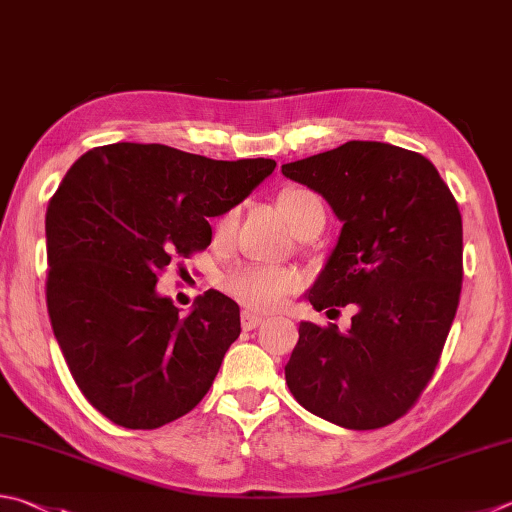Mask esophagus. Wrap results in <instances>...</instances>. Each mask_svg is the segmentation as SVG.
Returning a JSON list of instances; mask_svg holds the SVG:
<instances>
[{
    "label": "esophagus",
    "mask_w": 512,
    "mask_h": 512,
    "mask_svg": "<svg viewBox=\"0 0 512 512\" xmlns=\"http://www.w3.org/2000/svg\"><path fill=\"white\" fill-rule=\"evenodd\" d=\"M260 323H263V316H260V314H254V312H249V310H245L243 314H240V325H243L245 332L256 330Z\"/></svg>",
    "instance_id": "obj_1"
}]
</instances>
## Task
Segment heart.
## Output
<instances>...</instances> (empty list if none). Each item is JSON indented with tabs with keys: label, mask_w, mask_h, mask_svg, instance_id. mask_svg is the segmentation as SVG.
Wrapping results in <instances>:
<instances>
[{
	"label": "heart",
	"mask_w": 512,
	"mask_h": 512,
	"mask_svg": "<svg viewBox=\"0 0 512 512\" xmlns=\"http://www.w3.org/2000/svg\"><path fill=\"white\" fill-rule=\"evenodd\" d=\"M287 225L301 238L305 231L323 229L325 225V207L310 189H285L278 196ZM236 225V209L225 211L216 220V234L227 236ZM227 292L238 298L240 303L254 310H274L285 301L289 292L301 285V276L294 269L285 267H267V265H243L229 272L223 281Z\"/></svg>",
	"instance_id": "b5f03b06"
}]
</instances>
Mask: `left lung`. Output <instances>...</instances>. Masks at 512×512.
I'll return each mask as SVG.
<instances>
[{"instance_id": "8db88e82", "label": "left lung", "mask_w": 512, "mask_h": 512, "mask_svg": "<svg viewBox=\"0 0 512 512\" xmlns=\"http://www.w3.org/2000/svg\"><path fill=\"white\" fill-rule=\"evenodd\" d=\"M281 171L343 223L307 301L316 312L359 307L347 332L301 321L285 365L289 392L341 428L388 426L428 385L457 314V200L428 158L388 142L350 140Z\"/></svg>"}]
</instances>
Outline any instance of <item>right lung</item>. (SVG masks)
<instances>
[{
  "label": "right lung",
  "instance_id": "add662e5",
  "mask_svg": "<svg viewBox=\"0 0 512 512\" xmlns=\"http://www.w3.org/2000/svg\"><path fill=\"white\" fill-rule=\"evenodd\" d=\"M274 167L115 142L66 171L46 209V305L77 388L109 421L160 428L211 388L240 334L238 305L209 289L180 316L158 294V274L205 249L209 218L243 202Z\"/></svg>",
  "mask_w": 512,
  "mask_h": 512
}]
</instances>
